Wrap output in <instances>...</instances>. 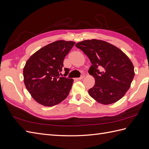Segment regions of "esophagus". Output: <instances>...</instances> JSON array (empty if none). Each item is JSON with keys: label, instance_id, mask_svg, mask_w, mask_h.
Segmentation results:
<instances>
[{"label": "esophagus", "instance_id": "34e87169", "mask_svg": "<svg viewBox=\"0 0 149 149\" xmlns=\"http://www.w3.org/2000/svg\"><path fill=\"white\" fill-rule=\"evenodd\" d=\"M84 77H85L84 74H82V75H81V77H79V78H77V79H78V80H81V79H82L84 78Z\"/></svg>", "mask_w": 149, "mask_h": 149}]
</instances>
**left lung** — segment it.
Returning a JSON list of instances; mask_svg holds the SVG:
<instances>
[{
	"label": "left lung",
	"instance_id": "1",
	"mask_svg": "<svg viewBox=\"0 0 149 149\" xmlns=\"http://www.w3.org/2000/svg\"><path fill=\"white\" fill-rule=\"evenodd\" d=\"M75 47L92 63L89 73L94 77L95 84L88 91L90 96L102 104L114 103L123 97L135 75L128 57L115 46L102 40H84Z\"/></svg>",
	"mask_w": 149,
	"mask_h": 149
}]
</instances>
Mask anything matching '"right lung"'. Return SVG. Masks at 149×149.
Wrapping results in <instances>:
<instances>
[{"instance_id": "1", "label": "right lung", "mask_w": 149, "mask_h": 149, "mask_svg": "<svg viewBox=\"0 0 149 149\" xmlns=\"http://www.w3.org/2000/svg\"><path fill=\"white\" fill-rule=\"evenodd\" d=\"M74 41H56L45 46L27 60L23 69L24 84L38 103L53 106L63 101L70 93L74 80L60 77L65 57ZM67 75L69 69L64 68Z\"/></svg>"}]
</instances>
